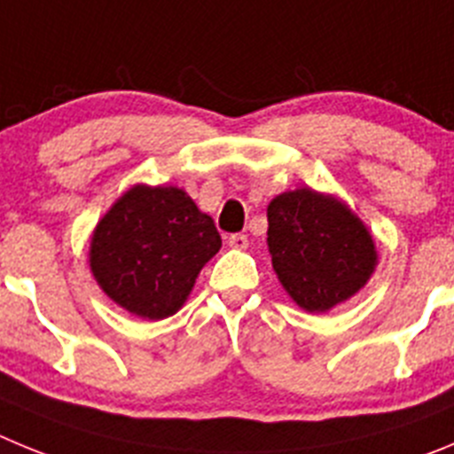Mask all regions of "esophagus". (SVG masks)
I'll return each mask as SVG.
<instances>
[{"label": "esophagus", "instance_id": "obj_1", "mask_svg": "<svg viewBox=\"0 0 454 454\" xmlns=\"http://www.w3.org/2000/svg\"><path fill=\"white\" fill-rule=\"evenodd\" d=\"M228 247L237 248V251H244L248 247V237L242 235V232H237V235L228 237Z\"/></svg>", "mask_w": 454, "mask_h": 454}]
</instances>
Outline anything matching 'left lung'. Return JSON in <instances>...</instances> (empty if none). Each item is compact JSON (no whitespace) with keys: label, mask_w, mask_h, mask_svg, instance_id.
<instances>
[{"label":"left lung","mask_w":454,"mask_h":454,"mask_svg":"<svg viewBox=\"0 0 454 454\" xmlns=\"http://www.w3.org/2000/svg\"><path fill=\"white\" fill-rule=\"evenodd\" d=\"M273 271L294 303L324 314L364 287L378 267L366 223L341 199L312 187L283 192L267 207Z\"/></svg>","instance_id":"left-lung-1"}]
</instances>
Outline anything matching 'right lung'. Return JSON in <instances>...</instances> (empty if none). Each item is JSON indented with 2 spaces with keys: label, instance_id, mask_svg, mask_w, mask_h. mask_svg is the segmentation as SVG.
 Returning <instances> with one entry per match:
<instances>
[{
  "label": "right lung",
  "instance_id": "right-lung-1",
  "mask_svg": "<svg viewBox=\"0 0 454 454\" xmlns=\"http://www.w3.org/2000/svg\"><path fill=\"white\" fill-rule=\"evenodd\" d=\"M222 248L215 222L176 185L136 183L90 237L88 262L101 292L146 321L176 314Z\"/></svg>",
  "mask_w": 454,
  "mask_h": 454
}]
</instances>
